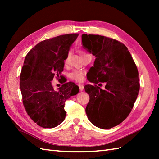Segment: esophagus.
Segmentation results:
<instances>
[{
	"label": "esophagus",
	"mask_w": 159,
	"mask_h": 159,
	"mask_svg": "<svg viewBox=\"0 0 159 159\" xmlns=\"http://www.w3.org/2000/svg\"><path fill=\"white\" fill-rule=\"evenodd\" d=\"M79 89H80V91H83V90L84 89V85H82V84H79Z\"/></svg>",
	"instance_id": "obj_1"
}]
</instances>
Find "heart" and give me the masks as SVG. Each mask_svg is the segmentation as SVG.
<instances>
[{
    "label": "heart",
    "instance_id": "obj_1",
    "mask_svg": "<svg viewBox=\"0 0 159 159\" xmlns=\"http://www.w3.org/2000/svg\"><path fill=\"white\" fill-rule=\"evenodd\" d=\"M79 52L81 57L85 56L87 55H89V54H87L86 52L83 51V50H80ZM69 54L70 53H68V55H67V57H68ZM85 72L83 70H74L72 72L70 73L69 76L71 79L75 80L76 82H82L83 81L84 79H85Z\"/></svg>",
    "mask_w": 159,
    "mask_h": 159
}]
</instances>
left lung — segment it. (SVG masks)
Wrapping results in <instances>:
<instances>
[{"label":"left lung","mask_w":159,"mask_h":159,"mask_svg":"<svg viewBox=\"0 0 159 159\" xmlns=\"http://www.w3.org/2000/svg\"><path fill=\"white\" fill-rule=\"evenodd\" d=\"M82 43L96 57L88 80L106 83L104 89L85 86L89 96L86 114L94 126L109 129L122 122L133 109L140 88L137 67L127 47L116 39L84 33Z\"/></svg>","instance_id":"obj_1"}]
</instances>
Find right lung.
I'll use <instances>...</instances> for the list:
<instances>
[{"mask_svg":"<svg viewBox=\"0 0 159 159\" xmlns=\"http://www.w3.org/2000/svg\"><path fill=\"white\" fill-rule=\"evenodd\" d=\"M78 36L71 33L43 40L25 57L20 78L22 102L31 119L42 128H52L62 123L66 116V101L79 92L72 82L64 81L58 91L51 83L63 72L64 60Z\"/></svg>","mask_w":159,"mask_h":159,"instance_id":"obj_1","label":"right lung"}]
</instances>
